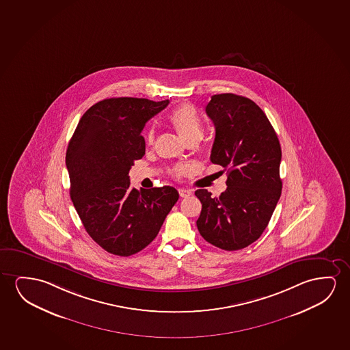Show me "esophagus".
Masks as SVG:
<instances>
[{
  "label": "esophagus",
  "instance_id": "1",
  "mask_svg": "<svg viewBox=\"0 0 350 350\" xmlns=\"http://www.w3.org/2000/svg\"><path fill=\"white\" fill-rule=\"evenodd\" d=\"M178 191H179V195H180V198H189V196H190V195L193 193H191V191H190V190H187V189H179Z\"/></svg>",
  "mask_w": 350,
  "mask_h": 350
}]
</instances>
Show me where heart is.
<instances>
[{"label":"heart","mask_w":350,"mask_h":350,"mask_svg":"<svg viewBox=\"0 0 350 350\" xmlns=\"http://www.w3.org/2000/svg\"><path fill=\"white\" fill-rule=\"evenodd\" d=\"M168 122L172 125L178 133L184 138L185 142H198L203 136V122L198 111L190 105H182L173 109L168 116ZM144 138L148 144H152L155 138V131L152 127H149ZM185 172L184 166H178L173 170L176 176H182Z\"/></svg>","instance_id":"1"}]
</instances>
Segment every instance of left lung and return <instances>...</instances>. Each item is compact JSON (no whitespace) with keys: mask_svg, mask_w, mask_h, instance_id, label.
Masks as SVG:
<instances>
[{"mask_svg":"<svg viewBox=\"0 0 350 350\" xmlns=\"http://www.w3.org/2000/svg\"><path fill=\"white\" fill-rule=\"evenodd\" d=\"M206 113L215 126L211 161L228 168V188L219 198L206 189L198 231L224 250L248 247L262 234L282 193L278 137L262 109L247 97L213 95Z\"/></svg>","mask_w":350,"mask_h":350,"instance_id":"1","label":"left lung"}]
</instances>
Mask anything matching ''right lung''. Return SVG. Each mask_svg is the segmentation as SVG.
Instances as JSON below:
<instances>
[{
  "label": "right lung",
  "instance_id": "add662e5",
  "mask_svg": "<svg viewBox=\"0 0 350 350\" xmlns=\"http://www.w3.org/2000/svg\"><path fill=\"white\" fill-rule=\"evenodd\" d=\"M168 103L136 97L97 102L68 143L72 202L86 232L108 253L130 256L146 248L179 198L173 187L130 188L129 177L146 154V122Z\"/></svg>",
  "mask_w": 350,
  "mask_h": 350
}]
</instances>
